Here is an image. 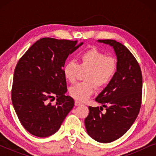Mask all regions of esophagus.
<instances>
[{"label":"esophagus","instance_id":"1","mask_svg":"<svg viewBox=\"0 0 156 156\" xmlns=\"http://www.w3.org/2000/svg\"><path fill=\"white\" fill-rule=\"evenodd\" d=\"M74 104H75V106H80V105H82V103H80V102L78 101H75V102H74Z\"/></svg>","mask_w":156,"mask_h":156}]
</instances>
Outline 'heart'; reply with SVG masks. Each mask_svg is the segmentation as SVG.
I'll return each instance as SVG.
<instances>
[{
	"mask_svg": "<svg viewBox=\"0 0 156 156\" xmlns=\"http://www.w3.org/2000/svg\"><path fill=\"white\" fill-rule=\"evenodd\" d=\"M85 82L79 83L69 89V94L78 101H84L90 97L98 88L106 86L114 77L117 69L116 59L106 55L96 48H90L80 53L78 64L69 61L64 66L62 72L65 80L71 84L76 82L80 70H85Z\"/></svg>",
	"mask_w": 156,
	"mask_h": 156,
	"instance_id": "heart-1",
	"label": "heart"
}]
</instances>
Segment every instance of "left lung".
<instances>
[{
	"label": "left lung",
	"mask_w": 156,
	"mask_h": 156,
	"mask_svg": "<svg viewBox=\"0 0 156 156\" xmlns=\"http://www.w3.org/2000/svg\"><path fill=\"white\" fill-rule=\"evenodd\" d=\"M109 44L117 57L115 75L95 101L101 106H89L84 123L88 135L98 142L114 141L128 131L139 113L142 73L137 60L127 48L114 40H99ZM104 107L105 112H102Z\"/></svg>",
	"instance_id": "obj_1"
}]
</instances>
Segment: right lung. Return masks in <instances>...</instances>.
<instances>
[{
    "mask_svg": "<svg viewBox=\"0 0 156 156\" xmlns=\"http://www.w3.org/2000/svg\"><path fill=\"white\" fill-rule=\"evenodd\" d=\"M82 44H77V40L41 38L19 59L12 103L21 124L32 135L44 138L56 133L73 108L74 99L65 96L62 69L69 55ZM55 97L56 104L52 105L49 101Z\"/></svg>",
    "mask_w": 156,
    "mask_h": 156,
    "instance_id": "right-lung-1",
    "label": "right lung"
}]
</instances>
